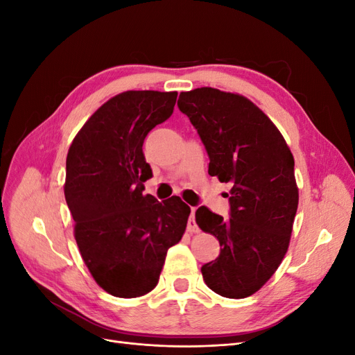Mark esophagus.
I'll use <instances>...</instances> for the list:
<instances>
[{
    "label": "esophagus",
    "mask_w": 355,
    "mask_h": 355,
    "mask_svg": "<svg viewBox=\"0 0 355 355\" xmlns=\"http://www.w3.org/2000/svg\"><path fill=\"white\" fill-rule=\"evenodd\" d=\"M188 231L189 232H198V225L196 222V207L191 209V216L188 219Z\"/></svg>",
    "instance_id": "esophagus-1"
}]
</instances>
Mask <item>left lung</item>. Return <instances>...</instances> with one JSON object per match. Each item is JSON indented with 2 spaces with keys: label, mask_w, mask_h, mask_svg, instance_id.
Instances as JSON below:
<instances>
[{
  "label": "left lung",
  "mask_w": 355,
  "mask_h": 355,
  "mask_svg": "<svg viewBox=\"0 0 355 355\" xmlns=\"http://www.w3.org/2000/svg\"><path fill=\"white\" fill-rule=\"evenodd\" d=\"M209 155V175L231 184L230 218L198 207L196 220L219 240L201 274L214 293L243 299L257 292L287 252L297 210L295 159L282 133L244 96L201 87L178 101Z\"/></svg>",
  "instance_id": "obj_1"
}]
</instances>
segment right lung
<instances>
[{"instance_id":"obj_1","label":"right lung","mask_w":355,"mask_h":355,"mask_svg":"<svg viewBox=\"0 0 355 355\" xmlns=\"http://www.w3.org/2000/svg\"><path fill=\"white\" fill-rule=\"evenodd\" d=\"M176 92H124L96 111L67 157L65 198L84 263L105 292L144 296L157 286L167 250L191 209L179 197L144 196L153 170L146 135L173 114Z\"/></svg>"}]
</instances>
